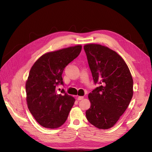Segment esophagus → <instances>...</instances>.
Segmentation results:
<instances>
[{
	"label": "esophagus",
	"mask_w": 152,
	"mask_h": 152,
	"mask_svg": "<svg viewBox=\"0 0 152 152\" xmlns=\"http://www.w3.org/2000/svg\"><path fill=\"white\" fill-rule=\"evenodd\" d=\"M83 99H84V96H79V97H78V98H77V99L79 101L82 100Z\"/></svg>",
	"instance_id": "obj_1"
}]
</instances>
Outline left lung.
Returning <instances> with one entry per match:
<instances>
[{
	"mask_svg": "<svg viewBox=\"0 0 152 152\" xmlns=\"http://www.w3.org/2000/svg\"><path fill=\"white\" fill-rule=\"evenodd\" d=\"M95 84L88 95L91 107L86 112L92 125L108 129L126 111L133 95V80L127 64L115 51L100 44L84 46Z\"/></svg>",
	"mask_w": 152,
	"mask_h": 152,
	"instance_id": "left-lung-1",
	"label": "left lung"
}]
</instances>
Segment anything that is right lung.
Masks as SVG:
<instances>
[{"instance_id": "right-lung-1", "label": "right lung", "mask_w": 152, "mask_h": 152, "mask_svg": "<svg viewBox=\"0 0 152 152\" xmlns=\"http://www.w3.org/2000/svg\"><path fill=\"white\" fill-rule=\"evenodd\" d=\"M82 45L69 47L43 54L30 69L26 82V102L30 113L42 127L62 126L75 103V98L58 86L63 85L64 69L79 56Z\"/></svg>"}]
</instances>
